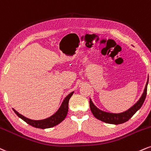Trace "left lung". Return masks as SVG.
I'll return each mask as SVG.
<instances>
[{
	"instance_id": "8db88e82",
	"label": "left lung",
	"mask_w": 151,
	"mask_h": 151,
	"mask_svg": "<svg viewBox=\"0 0 151 151\" xmlns=\"http://www.w3.org/2000/svg\"><path fill=\"white\" fill-rule=\"evenodd\" d=\"M148 83V80L147 81L144 92H143L142 96L140 98V100L132 107H131L130 109L124 111V112L120 113V114H112V113L104 112V111H102L100 110L99 109H97L94 105V104L93 103L91 100H90V110H91L92 113H93V114L95 118L100 120V121L105 122V123L111 124H120L124 123V122L130 119L133 116V115L135 114L136 111L141 107V106L143 105L145 99L146 97Z\"/></svg>"
}]
</instances>
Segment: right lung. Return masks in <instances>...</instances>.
<instances>
[{
    "label": "right lung",
    "mask_w": 151,
    "mask_h": 151,
    "mask_svg": "<svg viewBox=\"0 0 151 151\" xmlns=\"http://www.w3.org/2000/svg\"><path fill=\"white\" fill-rule=\"evenodd\" d=\"M73 94V92L70 93L68 95H67L66 97L64 99L63 102H62L61 107H60L59 109L56 111L54 115L50 116V117L45 119L43 120H32L26 118L25 116H22V114H19L17 111H15L13 109V111H15V113L19 118H21L23 121H24L26 123H27L28 124L32 126V127H35V128H39V129H48V128H51V127H55L58 124H60L61 122L64 120V119L66 116L67 113L68 111V102L70 98Z\"/></svg>",
    "instance_id": "1"
}]
</instances>
